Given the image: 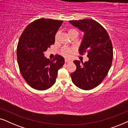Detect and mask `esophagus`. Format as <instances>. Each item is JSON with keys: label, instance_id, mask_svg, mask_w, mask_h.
Wrapping results in <instances>:
<instances>
[{"label": "esophagus", "instance_id": "34e87169", "mask_svg": "<svg viewBox=\"0 0 128 128\" xmlns=\"http://www.w3.org/2000/svg\"><path fill=\"white\" fill-rule=\"evenodd\" d=\"M71 62L70 60H67V59H66L65 60V62L66 63H69V62Z\"/></svg>", "mask_w": 128, "mask_h": 128}]
</instances>
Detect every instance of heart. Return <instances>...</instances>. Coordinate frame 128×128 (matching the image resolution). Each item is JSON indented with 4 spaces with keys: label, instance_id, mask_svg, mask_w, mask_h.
<instances>
[{
    "label": "heart",
    "instance_id": "1",
    "mask_svg": "<svg viewBox=\"0 0 128 128\" xmlns=\"http://www.w3.org/2000/svg\"><path fill=\"white\" fill-rule=\"evenodd\" d=\"M68 33L70 36H72L73 35H78V32L76 30L74 29V28H70V29L68 30ZM58 37V33H57L56 34L55 36V39L57 40ZM74 52V49L73 48H67V47H65V48H63L62 50H61V53L63 56L64 57L69 58L70 57L71 55H72V52Z\"/></svg>",
    "mask_w": 128,
    "mask_h": 128
}]
</instances>
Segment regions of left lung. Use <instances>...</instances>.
Listing matches in <instances>:
<instances>
[{
  "label": "left lung",
  "mask_w": 128,
  "mask_h": 128,
  "mask_svg": "<svg viewBox=\"0 0 128 128\" xmlns=\"http://www.w3.org/2000/svg\"><path fill=\"white\" fill-rule=\"evenodd\" d=\"M71 24L84 32L80 54L87 53L89 60L84 63L74 61L76 69L71 73L72 82L78 88L90 90L100 85L108 74L113 59L111 40L106 30L91 18L70 20Z\"/></svg>",
  "instance_id": "1"
}]
</instances>
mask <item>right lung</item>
<instances>
[{
  "label": "right lung",
  "instance_id": "obj_1",
  "mask_svg": "<svg viewBox=\"0 0 128 128\" xmlns=\"http://www.w3.org/2000/svg\"><path fill=\"white\" fill-rule=\"evenodd\" d=\"M62 20L39 18L29 24L20 36L17 47V59L22 76L34 89L46 90L53 86L58 70L64 64L62 56L50 60L44 52L55 42L56 34Z\"/></svg>",
  "mask_w": 128,
  "mask_h": 128
}]
</instances>
